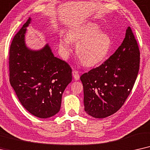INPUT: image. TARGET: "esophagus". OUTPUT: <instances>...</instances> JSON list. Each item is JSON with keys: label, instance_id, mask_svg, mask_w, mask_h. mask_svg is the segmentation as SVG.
I'll list each match as a JSON object with an SVG mask.
<instances>
[{"label": "esophagus", "instance_id": "1", "mask_svg": "<svg viewBox=\"0 0 150 150\" xmlns=\"http://www.w3.org/2000/svg\"><path fill=\"white\" fill-rule=\"evenodd\" d=\"M72 74H73V76L74 77V79L75 80H79V72L77 71V70H73V72H72Z\"/></svg>", "mask_w": 150, "mask_h": 150}]
</instances>
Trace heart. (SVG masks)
I'll use <instances>...</instances> for the list:
<instances>
[{
  "instance_id": "obj_1",
  "label": "heart",
  "mask_w": 150,
  "mask_h": 150,
  "mask_svg": "<svg viewBox=\"0 0 150 150\" xmlns=\"http://www.w3.org/2000/svg\"><path fill=\"white\" fill-rule=\"evenodd\" d=\"M76 53L83 64L93 67L106 58L112 47V39L104 31H101L98 24L88 22L70 29L67 38L59 40V51L64 58L71 53V43H76Z\"/></svg>"
}]
</instances>
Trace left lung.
Masks as SVG:
<instances>
[{
    "label": "left lung",
    "mask_w": 150,
    "mask_h": 150,
    "mask_svg": "<svg viewBox=\"0 0 150 150\" xmlns=\"http://www.w3.org/2000/svg\"><path fill=\"white\" fill-rule=\"evenodd\" d=\"M139 64L140 51L128 27L123 42L115 53L99 67L80 77L86 112L102 119L118 111L132 89Z\"/></svg>",
    "instance_id": "left-lung-1"
}]
</instances>
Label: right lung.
<instances>
[{"label":"right lung","mask_w":150,"mask_h":150,"mask_svg":"<svg viewBox=\"0 0 150 150\" xmlns=\"http://www.w3.org/2000/svg\"><path fill=\"white\" fill-rule=\"evenodd\" d=\"M29 18L16 34L9 49V81L20 102L31 115L49 118L60 110L62 97L72 81V69L55 57L47 44L39 50L25 42Z\"/></svg>","instance_id":"1"}]
</instances>
